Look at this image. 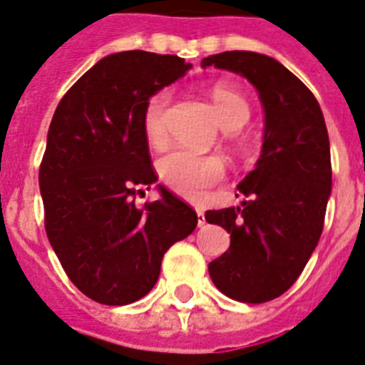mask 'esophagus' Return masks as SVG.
Returning <instances> with one entry per match:
<instances>
[{
    "instance_id": "obj_1",
    "label": "esophagus",
    "mask_w": 365,
    "mask_h": 365,
    "mask_svg": "<svg viewBox=\"0 0 365 365\" xmlns=\"http://www.w3.org/2000/svg\"><path fill=\"white\" fill-rule=\"evenodd\" d=\"M197 217H199V227L200 225H205L206 220H205V210H202V208H197Z\"/></svg>"
}]
</instances>
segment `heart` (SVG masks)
I'll use <instances>...</instances> for the list:
<instances>
[{
	"instance_id": "heart-1",
	"label": "heart",
	"mask_w": 365,
	"mask_h": 365,
	"mask_svg": "<svg viewBox=\"0 0 365 365\" xmlns=\"http://www.w3.org/2000/svg\"><path fill=\"white\" fill-rule=\"evenodd\" d=\"M210 98L216 110L217 121L227 130H239L250 119V104L233 87L216 83L210 88ZM168 91H157L148 98L142 111L143 136L151 145L160 148L168 140ZM159 174L163 182L185 199L197 200L206 189L222 182L225 176V163L217 155H197L187 149L176 148L163 155L159 160Z\"/></svg>"
}]
</instances>
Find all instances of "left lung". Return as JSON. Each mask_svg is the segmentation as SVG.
Masks as SVG:
<instances>
[{
	"instance_id": "8db88e82",
	"label": "left lung",
	"mask_w": 365,
	"mask_h": 365,
	"mask_svg": "<svg viewBox=\"0 0 365 365\" xmlns=\"http://www.w3.org/2000/svg\"><path fill=\"white\" fill-rule=\"evenodd\" d=\"M206 66L246 77L265 110L261 157L239 185L246 200L205 214L231 233L208 272L231 299L267 303L292 288L322 235L331 193L328 128L314 94L271 56L227 51L202 60Z\"/></svg>"
}]
</instances>
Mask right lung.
<instances>
[{"label":"right lung","instance_id":"obj_1","mask_svg":"<svg viewBox=\"0 0 365 365\" xmlns=\"http://www.w3.org/2000/svg\"><path fill=\"white\" fill-rule=\"evenodd\" d=\"M189 68L174 54H110L54 111L39 166L45 231L68 278L96 303L142 299L166 250L197 227V212L165 187L159 200L136 206L157 180L143 106Z\"/></svg>","mask_w":365,"mask_h":365}]
</instances>
